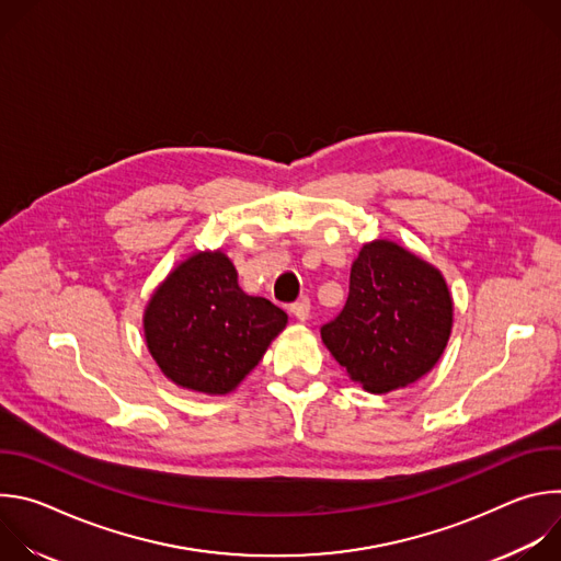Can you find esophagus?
Wrapping results in <instances>:
<instances>
[{"instance_id": "34e87169", "label": "esophagus", "mask_w": 561, "mask_h": 561, "mask_svg": "<svg viewBox=\"0 0 561 561\" xmlns=\"http://www.w3.org/2000/svg\"><path fill=\"white\" fill-rule=\"evenodd\" d=\"M290 312L299 319V322H306L308 314H310V301L306 297L297 299L295 304H290Z\"/></svg>"}]
</instances>
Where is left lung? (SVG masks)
I'll use <instances>...</instances> for the list:
<instances>
[{
  "instance_id": "1",
  "label": "left lung",
  "mask_w": 561,
  "mask_h": 561,
  "mask_svg": "<svg viewBox=\"0 0 561 561\" xmlns=\"http://www.w3.org/2000/svg\"><path fill=\"white\" fill-rule=\"evenodd\" d=\"M450 327L453 301L439 271L379 239L353 262L346 304L322 327V340L355 381L388 392L437 364Z\"/></svg>"
}]
</instances>
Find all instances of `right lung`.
<instances>
[{"label":"right lung","instance_id":"obj_1","mask_svg":"<svg viewBox=\"0 0 561 561\" xmlns=\"http://www.w3.org/2000/svg\"><path fill=\"white\" fill-rule=\"evenodd\" d=\"M286 319L273 301L239 288L234 266L217 251L195 253L157 288L144 333L178 386L224 394L260 364Z\"/></svg>","mask_w":561,"mask_h":561}]
</instances>
